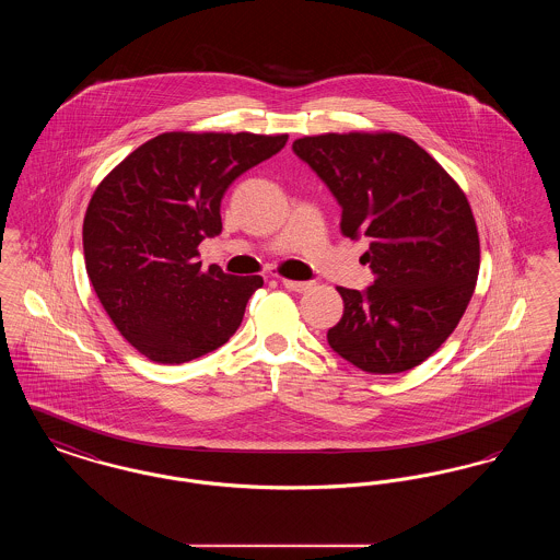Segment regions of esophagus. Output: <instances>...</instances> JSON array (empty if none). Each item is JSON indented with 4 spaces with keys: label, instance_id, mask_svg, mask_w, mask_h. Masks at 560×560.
Instances as JSON below:
<instances>
[{
    "label": "esophagus",
    "instance_id": "34e87169",
    "mask_svg": "<svg viewBox=\"0 0 560 560\" xmlns=\"http://www.w3.org/2000/svg\"><path fill=\"white\" fill-rule=\"evenodd\" d=\"M281 283H283V288H288L290 292H308L311 288H313V283L311 281H292V279H281Z\"/></svg>",
    "mask_w": 560,
    "mask_h": 560
}]
</instances>
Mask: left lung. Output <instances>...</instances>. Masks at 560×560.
I'll list each match as a JSON object with an SVG mask.
<instances>
[{
    "instance_id": "left-lung-1",
    "label": "left lung",
    "mask_w": 560,
    "mask_h": 560,
    "mask_svg": "<svg viewBox=\"0 0 560 560\" xmlns=\"http://www.w3.org/2000/svg\"><path fill=\"white\" fill-rule=\"evenodd\" d=\"M292 149L338 199L342 235L370 240L373 285L338 288L345 315L329 347L363 372L413 370L452 336L477 285L479 231L464 190L402 133H319Z\"/></svg>"
}]
</instances>
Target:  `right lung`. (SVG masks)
<instances>
[{
    "label": "right lung",
    "instance_id": "add662e5",
    "mask_svg": "<svg viewBox=\"0 0 560 560\" xmlns=\"http://www.w3.org/2000/svg\"><path fill=\"white\" fill-rule=\"evenodd\" d=\"M288 133L165 132L96 187L83 218L92 288L119 334L147 359L178 365L229 342L262 277L201 268L220 235L233 180L279 153Z\"/></svg>",
    "mask_w": 560,
    "mask_h": 560
}]
</instances>
